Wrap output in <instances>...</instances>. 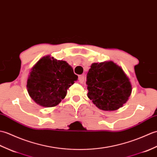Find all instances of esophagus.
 <instances>
[{
  "instance_id": "34e87169",
  "label": "esophagus",
  "mask_w": 157,
  "mask_h": 157,
  "mask_svg": "<svg viewBox=\"0 0 157 157\" xmlns=\"http://www.w3.org/2000/svg\"><path fill=\"white\" fill-rule=\"evenodd\" d=\"M78 81L79 82L82 83L83 82V81H84V76L83 75H79L78 76Z\"/></svg>"
}]
</instances>
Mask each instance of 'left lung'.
I'll list each match as a JSON object with an SVG mask.
<instances>
[{
    "label": "left lung",
    "instance_id": "obj_1",
    "mask_svg": "<svg viewBox=\"0 0 157 157\" xmlns=\"http://www.w3.org/2000/svg\"><path fill=\"white\" fill-rule=\"evenodd\" d=\"M89 98L103 111H115L130 97L132 87L122 68L113 61L93 63L86 76Z\"/></svg>",
    "mask_w": 157,
    "mask_h": 157
}]
</instances>
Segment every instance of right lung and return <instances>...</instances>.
Returning <instances> with one entry per match:
<instances>
[{
  "instance_id": "right-lung-1",
  "label": "right lung",
  "mask_w": 157,
  "mask_h": 157,
  "mask_svg": "<svg viewBox=\"0 0 157 157\" xmlns=\"http://www.w3.org/2000/svg\"><path fill=\"white\" fill-rule=\"evenodd\" d=\"M77 78L67 62L48 55L31 68L27 81V92L39 105L54 107L64 99L67 90Z\"/></svg>"
}]
</instances>
